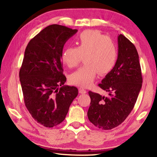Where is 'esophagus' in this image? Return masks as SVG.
Returning <instances> with one entry per match:
<instances>
[{"mask_svg":"<svg viewBox=\"0 0 157 157\" xmlns=\"http://www.w3.org/2000/svg\"><path fill=\"white\" fill-rule=\"evenodd\" d=\"M79 92L80 93V94H86V92H87V91H86V90L83 88H79Z\"/></svg>","mask_w":157,"mask_h":157,"instance_id":"34e87169","label":"esophagus"}]
</instances>
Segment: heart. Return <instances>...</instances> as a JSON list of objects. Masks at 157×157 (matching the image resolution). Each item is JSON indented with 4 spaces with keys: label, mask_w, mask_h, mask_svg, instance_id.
<instances>
[{
    "label": "heart",
    "mask_w": 157,
    "mask_h": 157,
    "mask_svg": "<svg viewBox=\"0 0 157 157\" xmlns=\"http://www.w3.org/2000/svg\"><path fill=\"white\" fill-rule=\"evenodd\" d=\"M77 46L66 48L61 61L69 68L78 65L82 59L84 63L69 76L72 84L88 87L98 73L105 75L115 67L118 52L113 40L98 30H86L76 38Z\"/></svg>",
    "instance_id": "obj_1"
}]
</instances>
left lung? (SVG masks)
Segmentation results:
<instances>
[{
    "instance_id": "left-lung-1",
    "label": "left lung",
    "mask_w": 157,
    "mask_h": 157,
    "mask_svg": "<svg viewBox=\"0 0 157 157\" xmlns=\"http://www.w3.org/2000/svg\"><path fill=\"white\" fill-rule=\"evenodd\" d=\"M117 40V61L98 84L109 92V96L88 92L91 98L88 119L96 127L105 130L116 128L128 117L142 84L139 56L135 46L122 34Z\"/></svg>"
}]
</instances>
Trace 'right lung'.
<instances>
[{
  "mask_svg": "<svg viewBox=\"0 0 157 157\" xmlns=\"http://www.w3.org/2000/svg\"><path fill=\"white\" fill-rule=\"evenodd\" d=\"M78 29L48 25L29 42L19 71L26 108L35 121L46 128L60 124L78 94L74 86L64 85L61 54Z\"/></svg>",
  "mask_w": 157,
  "mask_h": 157,
  "instance_id": "right-lung-1",
  "label": "right lung"
}]
</instances>
